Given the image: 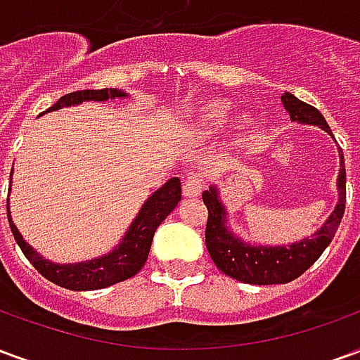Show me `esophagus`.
I'll return each instance as SVG.
<instances>
[{
	"label": "esophagus",
	"mask_w": 360,
	"mask_h": 360,
	"mask_svg": "<svg viewBox=\"0 0 360 360\" xmlns=\"http://www.w3.org/2000/svg\"><path fill=\"white\" fill-rule=\"evenodd\" d=\"M204 179L200 173H188L185 181H183V195L191 198V196H198L202 193Z\"/></svg>",
	"instance_id": "esophagus-1"
}]
</instances>
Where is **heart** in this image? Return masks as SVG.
I'll return each instance as SVG.
<instances>
[{
    "instance_id": "heart-1",
    "label": "heart",
    "mask_w": 360,
    "mask_h": 360,
    "mask_svg": "<svg viewBox=\"0 0 360 360\" xmlns=\"http://www.w3.org/2000/svg\"><path fill=\"white\" fill-rule=\"evenodd\" d=\"M229 111H231V105L226 100H214V102L206 103L200 111V117H198V123L202 127L204 133L219 131L229 119ZM239 127H245V121H241Z\"/></svg>"
}]
</instances>
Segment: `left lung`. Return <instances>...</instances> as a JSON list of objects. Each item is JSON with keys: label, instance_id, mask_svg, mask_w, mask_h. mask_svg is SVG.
Listing matches in <instances>:
<instances>
[{"label": "left lung", "instance_id": "8db88e82", "mask_svg": "<svg viewBox=\"0 0 360 360\" xmlns=\"http://www.w3.org/2000/svg\"><path fill=\"white\" fill-rule=\"evenodd\" d=\"M281 103L289 113L291 121L302 125H316L333 139L324 115L309 103L301 102L293 94L281 96ZM202 200L208 208V224H206V249L210 252L214 264L229 278L252 283V285H271V283H287L299 278L316 262L326 247L332 243L333 235L340 227V221L345 212V160L340 150V175H338V204L333 212L326 218L320 229L314 235L304 237L301 241L289 245H260L241 239L231 231L229 216L218 185H210L202 193Z\"/></svg>", "mask_w": 360, "mask_h": 360}]
</instances>
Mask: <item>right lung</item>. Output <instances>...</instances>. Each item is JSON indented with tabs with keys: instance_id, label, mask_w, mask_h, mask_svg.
I'll list each match as a JSON object with an SVG mask.
<instances>
[{
	"instance_id": "obj_1",
	"label": "right lung",
	"mask_w": 360,
	"mask_h": 360,
	"mask_svg": "<svg viewBox=\"0 0 360 360\" xmlns=\"http://www.w3.org/2000/svg\"><path fill=\"white\" fill-rule=\"evenodd\" d=\"M115 98H119V100L129 98V92L119 89L77 90L71 94L61 96L48 111L61 110V108H69V105H79L82 102H108V100H115ZM179 200L181 181L177 177H172L164 187L154 191L146 198V202L142 204V208L136 214V218L131 221V226L123 235V239L119 241V245H115L108 255L92 258V260H84V262H75V264L51 262V260H46L40 252H36L22 239L17 226L13 224L9 204H7V218H9V227H11L17 245L25 252L28 262L34 266L44 278L50 279L56 285L71 289V291H92V289L115 285L119 281H125V279L133 278L134 274L141 271L146 258H148L150 245H152L158 226L175 210Z\"/></svg>"
}]
</instances>
